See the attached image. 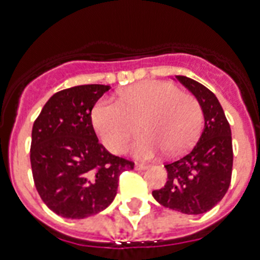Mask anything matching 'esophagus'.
Listing matches in <instances>:
<instances>
[{
  "instance_id": "1",
  "label": "esophagus",
  "mask_w": 260,
  "mask_h": 260,
  "mask_svg": "<svg viewBox=\"0 0 260 260\" xmlns=\"http://www.w3.org/2000/svg\"><path fill=\"white\" fill-rule=\"evenodd\" d=\"M135 169L136 170H146V169H148V165H146V163H135Z\"/></svg>"
}]
</instances>
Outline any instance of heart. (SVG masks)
<instances>
[{"label": "heart", "instance_id": "heart-1", "mask_svg": "<svg viewBox=\"0 0 260 260\" xmlns=\"http://www.w3.org/2000/svg\"><path fill=\"white\" fill-rule=\"evenodd\" d=\"M139 158H152L159 151L169 155L185 152L197 139L202 125V109L194 95L174 83L146 81L122 90L118 101L102 98L91 109V124L102 144L114 154L126 150L136 132Z\"/></svg>", "mask_w": 260, "mask_h": 260}]
</instances>
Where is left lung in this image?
<instances>
[{"mask_svg":"<svg viewBox=\"0 0 260 260\" xmlns=\"http://www.w3.org/2000/svg\"><path fill=\"white\" fill-rule=\"evenodd\" d=\"M175 78L196 95L205 124L196 146L165 165L169 179L152 196L166 208L201 214L217 205L230 187L234 165L231 126L217 97L208 87L183 75Z\"/></svg>","mask_w":260,"mask_h":260,"instance_id":"left-lung-1","label":"left lung"}]
</instances>
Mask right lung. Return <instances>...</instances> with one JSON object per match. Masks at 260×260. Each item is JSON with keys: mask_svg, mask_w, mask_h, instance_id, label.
I'll list each match as a JSON object with an SVG mask.
<instances>
[{"mask_svg": "<svg viewBox=\"0 0 260 260\" xmlns=\"http://www.w3.org/2000/svg\"><path fill=\"white\" fill-rule=\"evenodd\" d=\"M110 89L81 85L60 90L35 120L30 167L43 202L59 216L85 218L116 197L121 173L135 163L112 155L94 132L91 109Z\"/></svg>", "mask_w": 260, "mask_h": 260, "instance_id": "add662e5", "label": "right lung"}]
</instances>
